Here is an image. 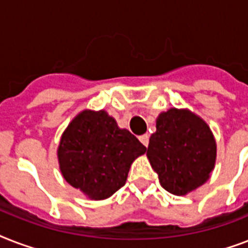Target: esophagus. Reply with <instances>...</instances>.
<instances>
[{"mask_svg": "<svg viewBox=\"0 0 248 248\" xmlns=\"http://www.w3.org/2000/svg\"><path fill=\"white\" fill-rule=\"evenodd\" d=\"M139 140L145 145V147H148V144H149V135H148V134H144V135L139 136Z\"/></svg>", "mask_w": 248, "mask_h": 248, "instance_id": "esophagus-1", "label": "esophagus"}]
</instances>
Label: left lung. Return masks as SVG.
<instances>
[{"label": "left lung", "mask_w": 248, "mask_h": 248, "mask_svg": "<svg viewBox=\"0 0 248 248\" xmlns=\"http://www.w3.org/2000/svg\"><path fill=\"white\" fill-rule=\"evenodd\" d=\"M147 155L162 188L184 196L208 180L215 166L216 143L203 120L172 108L157 118Z\"/></svg>", "instance_id": "left-lung-1"}]
</instances>
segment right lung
<instances>
[{
  "label": "right lung",
  "instance_id": "1",
  "mask_svg": "<svg viewBox=\"0 0 248 248\" xmlns=\"http://www.w3.org/2000/svg\"><path fill=\"white\" fill-rule=\"evenodd\" d=\"M147 148L104 110H83L64 131L58 158L64 179L93 200L122 188L132 161Z\"/></svg>",
  "mask_w": 248,
  "mask_h": 248
}]
</instances>
